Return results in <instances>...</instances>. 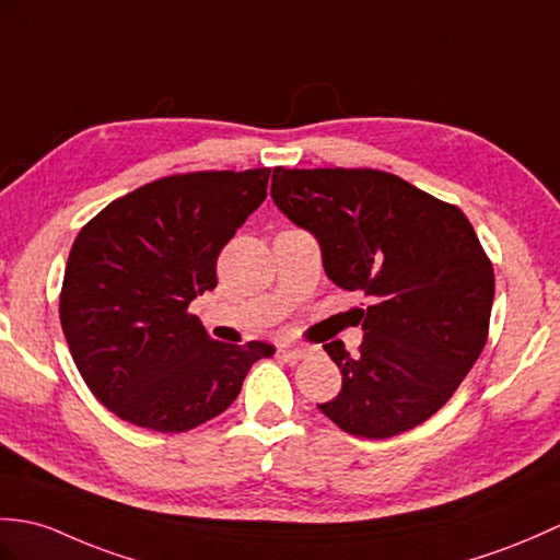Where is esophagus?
<instances>
[{
    "label": "esophagus",
    "instance_id": "obj_1",
    "mask_svg": "<svg viewBox=\"0 0 560 560\" xmlns=\"http://www.w3.org/2000/svg\"><path fill=\"white\" fill-rule=\"evenodd\" d=\"M277 353L285 360H303L307 355L305 348H293V346H279Z\"/></svg>",
    "mask_w": 560,
    "mask_h": 560
}]
</instances>
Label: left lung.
I'll list each match as a JSON object with an SVG mask.
<instances>
[{
	"instance_id": "obj_1",
	"label": "left lung",
	"mask_w": 560,
	"mask_h": 560,
	"mask_svg": "<svg viewBox=\"0 0 560 560\" xmlns=\"http://www.w3.org/2000/svg\"><path fill=\"white\" fill-rule=\"evenodd\" d=\"M271 198L310 231L327 277L362 291L365 339L324 346L343 374L319 410L343 432L388 439L444 406L482 353L493 303V267L456 205L376 168H283Z\"/></svg>"
}]
</instances>
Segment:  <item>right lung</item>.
Wrapping results in <instances>:
<instances>
[{
    "mask_svg": "<svg viewBox=\"0 0 560 560\" xmlns=\"http://www.w3.org/2000/svg\"><path fill=\"white\" fill-rule=\"evenodd\" d=\"M271 168L195 172L142 186L90 219L63 275L59 317L78 372L116 418L178 434L224 412L275 346L210 339L188 305L262 200Z\"/></svg>",
    "mask_w": 560,
    "mask_h": 560,
    "instance_id": "add662e5",
    "label": "right lung"
}]
</instances>
